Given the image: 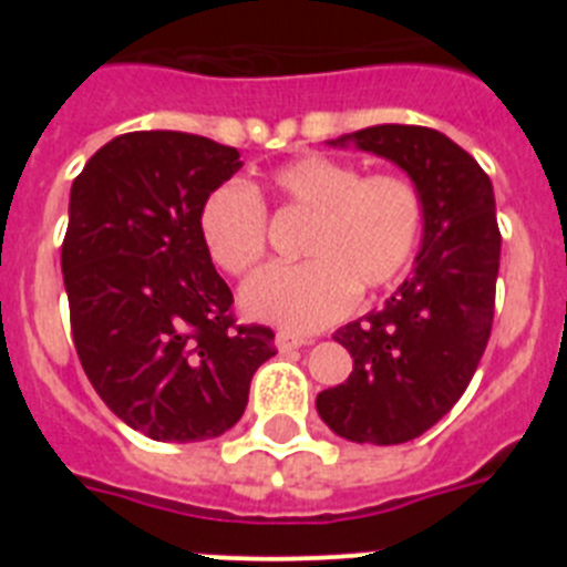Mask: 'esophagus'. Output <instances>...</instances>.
Segmentation results:
<instances>
[{
	"instance_id": "obj_1",
	"label": "esophagus",
	"mask_w": 567,
	"mask_h": 567,
	"mask_svg": "<svg viewBox=\"0 0 567 567\" xmlns=\"http://www.w3.org/2000/svg\"><path fill=\"white\" fill-rule=\"evenodd\" d=\"M303 343H309V340L300 338V334H292V332L275 334V346H278V352H295V349H300Z\"/></svg>"
}]
</instances>
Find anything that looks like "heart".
<instances>
[{"label": "heart", "mask_w": 567, "mask_h": 567, "mask_svg": "<svg viewBox=\"0 0 567 567\" xmlns=\"http://www.w3.org/2000/svg\"><path fill=\"white\" fill-rule=\"evenodd\" d=\"M264 198L280 213L309 215L300 238L303 264L255 275L240 307L249 318L295 332H315L352 309L354 295L378 292L412 267L423 238V195L394 173L363 175L329 155H300L267 175L264 189L227 182L198 209L209 260L227 275H247L267 255Z\"/></svg>", "instance_id": "obj_1"}]
</instances>
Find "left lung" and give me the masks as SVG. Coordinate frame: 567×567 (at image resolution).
Masks as SVG:
<instances>
[{
    "label": "left lung",
    "mask_w": 567,
    "mask_h": 567,
    "mask_svg": "<svg viewBox=\"0 0 567 567\" xmlns=\"http://www.w3.org/2000/svg\"><path fill=\"white\" fill-rule=\"evenodd\" d=\"M329 144H354L405 169L423 195L425 224L412 278L380 312L334 332L354 369L315 405L352 443H409L452 412L491 338L499 272L494 187L460 144L432 127L378 124Z\"/></svg>",
    "instance_id": "8db88e82"
}]
</instances>
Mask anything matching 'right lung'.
Wrapping results in <instances>:
<instances>
[{
  "label": "right lung",
  "mask_w": 567,
  "mask_h": 567,
  "mask_svg": "<svg viewBox=\"0 0 567 567\" xmlns=\"http://www.w3.org/2000/svg\"><path fill=\"white\" fill-rule=\"evenodd\" d=\"M235 147L175 130L104 144L70 189L62 272L82 369L118 420L158 443L233 429L269 327H238L198 209L240 169Z\"/></svg>",
  "instance_id": "1"
}]
</instances>
